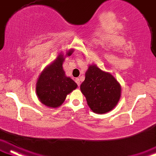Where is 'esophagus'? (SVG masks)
<instances>
[{
    "label": "esophagus",
    "instance_id": "esophagus-1",
    "mask_svg": "<svg viewBox=\"0 0 156 156\" xmlns=\"http://www.w3.org/2000/svg\"><path fill=\"white\" fill-rule=\"evenodd\" d=\"M75 82H76V84H77L78 86H80V79L76 78V80H75Z\"/></svg>",
    "mask_w": 156,
    "mask_h": 156
}]
</instances>
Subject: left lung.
Instances as JSON below:
<instances>
[{"mask_svg": "<svg viewBox=\"0 0 156 156\" xmlns=\"http://www.w3.org/2000/svg\"><path fill=\"white\" fill-rule=\"evenodd\" d=\"M80 90L90 109L99 114L112 110L121 97V86L114 76L94 64L86 72Z\"/></svg>", "mask_w": 156, "mask_h": 156, "instance_id": "obj_1", "label": "left lung"}]
</instances>
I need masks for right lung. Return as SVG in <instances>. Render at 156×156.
<instances>
[{
    "mask_svg": "<svg viewBox=\"0 0 156 156\" xmlns=\"http://www.w3.org/2000/svg\"><path fill=\"white\" fill-rule=\"evenodd\" d=\"M74 50L67 52L71 55ZM65 58L58 55L53 63L42 72L36 84V93L40 101L50 108L59 107L64 102L66 95L77 87V84L70 77H67L63 69Z\"/></svg>",
    "mask_w": 156,
    "mask_h": 156,
    "instance_id": "1",
    "label": "right lung"
}]
</instances>
